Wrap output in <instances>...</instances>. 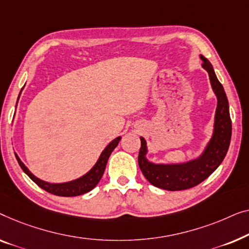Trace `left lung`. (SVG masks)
Listing matches in <instances>:
<instances>
[{
	"label": "left lung",
	"mask_w": 249,
	"mask_h": 249,
	"mask_svg": "<svg viewBox=\"0 0 249 249\" xmlns=\"http://www.w3.org/2000/svg\"><path fill=\"white\" fill-rule=\"evenodd\" d=\"M199 58L203 61V69L209 73L210 83L218 101L211 139L206 143L201 155L184 162L156 163L146 158L148 145L144 138H140V169L149 183L166 191H183L202 183L221 164L229 149L231 120L228 99L222 85L216 78L211 63L203 55H199Z\"/></svg>",
	"instance_id": "8db88e82"
}]
</instances>
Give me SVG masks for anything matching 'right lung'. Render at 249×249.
<instances>
[{
	"mask_svg": "<svg viewBox=\"0 0 249 249\" xmlns=\"http://www.w3.org/2000/svg\"><path fill=\"white\" fill-rule=\"evenodd\" d=\"M22 89H21V91H22ZM21 91L19 93L18 100L20 98ZM17 104H18V101H17ZM121 139L122 136H117L116 139H114L113 141H111L109 144L103 150V152L100 153L97 162L93 164V167L91 168L88 173L82 175L81 177L76 178V179L65 181V183H48V181H45L43 179H40V178L36 177L29 169H28L26 164L21 161L19 156L17 155V153H15V155L20 164L21 169H22L24 173L30 177V179L35 181V183H36L40 188H43V190L48 192V193L57 195V196H78V195L88 193V192H90L91 190H93V188L96 187V185L99 183V180L101 179V177H103L104 175V171L106 169L108 158H109L111 152L114 151V149L118 145V142L121 141Z\"/></svg>",
	"mask_w": 249,
	"mask_h": 249,
	"instance_id": "1",
	"label": "right lung"
}]
</instances>
